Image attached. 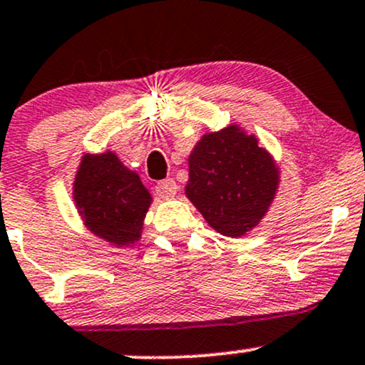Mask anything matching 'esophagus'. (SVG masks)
<instances>
[{
    "mask_svg": "<svg viewBox=\"0 0 365 365\" xmlns=\"http://www.w3.org/2000/svg\"><path fill=\"white\" fill-rule=\"evenodd\" d=\"M176 189H178V187H176V182H175L173 178L161 180V182H159L158 185H155V192H158L159 197H163V199H171V197H173V195L176 194Z\"/></svg>",
    "mask_w": 365,
    "mask_h": 365,
    "instance_id": "esophagus-1",
    "label": "esophagus"
}]
</instances>
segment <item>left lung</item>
<instances>
[{
    "label": "left lung",
    "mask_w": 365,
    "mask_h": 365,
    "mask_svg": "<svg viewBox=\"0 0 365 365\" xmlns=\"http://www.w3.org/2000/svg\"><path fill=\"white\" fill-rule=\"evenodd\" d=\"M277 185L272 155L237 124L204 135L189 158L187 197L210 227L228 237H241L258 225Z\"/></svg>",
    "instance_id": "left-lung-1"
}]
</instances>
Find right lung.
I'll return each mask as SVG.
<instances>
[{
	"mask_svg": "<svg viewBox=\"0 0 365 365\" xmlns=\"http://www.w3.org/2000/svg\"><path fill=\"white\" fill-rule=\"evenodd\" d=\"M74 201L85 225L115 246L138 241L150 194L114 152L86 154L74 180Z\"/></svg>",
	"mask_w": 365,
	"mask_h": 365,
	"instance_id": "right-lung-1",
	"label": "right lung"
}]
</instances>
